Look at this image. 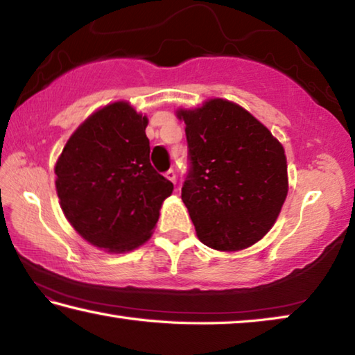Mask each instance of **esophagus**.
<instances>
[{
  "mask_svg": "<svg viewBox=\"0 0 355 355\" xmlns=\"http://www.w3.org/2000/svg\"><path fill=\"white\" fill-rule=\"evenodd\" d=\"M166 177L169 178L172 183H175V182H177V173H175V171H173V169H169V171H167V172H166Z\"/></svg>",
  "mask_w": 355,
  "mask_h": 355,
  "instance_id": "esophagus-1",
  "label": "esophagus"
}]
</instances>
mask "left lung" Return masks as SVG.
<instances>
[{"mask_svg":"<svg viewBox=\"0 0 355 355\" xmlns=\"http://www.w3.org/2000/svg\"><path fill=\"white\" fill-rule=\"evenodd\" d=\"M186 123L189 169L182 186L197 236L216 250L261 239L286 199L285 150L250 114L214 98L178 111Z\"/></svg>","mask_w":355,"mask_h":355,"instance_id":"left-lung-1","label":"left lung"}]
</instances>
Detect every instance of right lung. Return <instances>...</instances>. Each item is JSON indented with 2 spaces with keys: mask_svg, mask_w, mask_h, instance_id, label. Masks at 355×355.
Returning a JSON list of instances; mask_svg holds the SVG:
<instances>
[{
  "mask_svg": "<svg viewBox=\"0 0 355 355\" xmlns=\"http://www.w3.org/2000/svg\"><path fill=\"white\" fill-rule=\"evenodd\" d=\"M147 117L125 101L92 114L56 164L65 218L89 243L111 252L146 243L173 184L150 163Z\"/></svg>",
  "mask_w": 355,
  "mask_h": 355,
  "instance_id": "1",
  "label": "right lung"
}]
</instances>
